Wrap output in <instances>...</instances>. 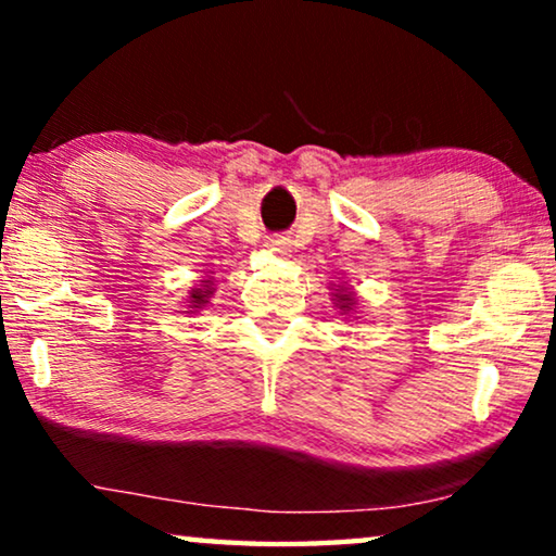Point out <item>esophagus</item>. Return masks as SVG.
<instances>
[{"label": "esophagus", "mask_w": 556, "mask_h": 556, "mask_svg": "<svg viewBox=\"0 0 556 556\" xmlns=\"http://www.w3.org/2000/svg\"><path fill=\"white\" fill-rule=\"evenodd\" d=\"M265 248H268V253L286 255L288 253V240L283 238V235H276V238H268V242H265Z\"/></svg>", "instance_id": "obj_1"}]
</instances>
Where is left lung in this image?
I'll use <instances>...</instances> for the list:
<instances>
[{
    "instance_id": "left-lung-1",
    "label": "left lung",
    "mask_w": 556,
    "mask_h": 556,
    "mask_svg": "<svg viewBox=\"0 0 556 556\" xmlns=\"http://www.w3.org/2000/svg\"><path fill=\"white\" fill-rule=\"evenodd\" d=\"M329 295H331V301H333V306H337V311L341 316L346 318V321H356V318H359V306H356V293L352 291V288H346V286H329Z\"/></svg>"
}]
</instances>
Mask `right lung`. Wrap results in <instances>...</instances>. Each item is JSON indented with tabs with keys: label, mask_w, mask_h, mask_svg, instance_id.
<instances>
[{
	"label": "right lung",
	"mask_w": 556,
	"mask_h": 556,
	"mask_svg": "<svg viewBox=\"0 0 556 556\" xmlns=\"http://www.w3.org/2000/svg\"><path fill=\"white\" fill-rule=\"evenodd\" d=\"M217 291V280L212 276H204L200 283L189 288V295H187V311L185 314H200V311L207 308V303L212 295Z\"/></svg>",
	"instance_id": "1"
}]
</instances>
